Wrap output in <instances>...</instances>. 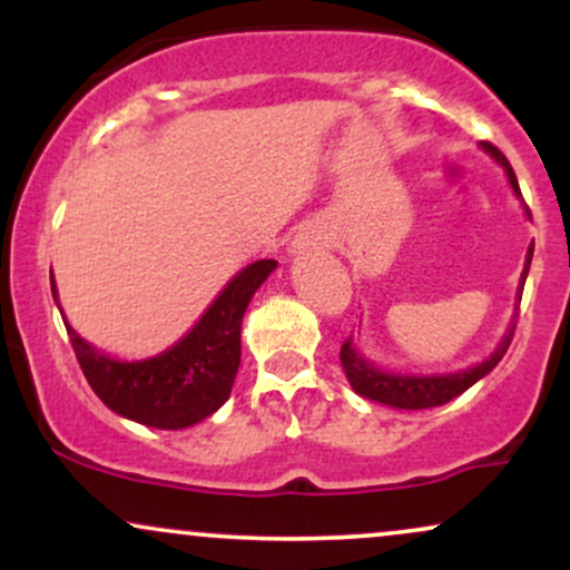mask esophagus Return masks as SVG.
I'll use <instances>...</instances> for the list:
<instances>
[{"label":"esophagus","instance_id":"obj_1","mask_svg":"<svg viewBox=\"0 0 570 570\" xmlns=\"http://www.w3.org/2000/svg\"><path fill=\"white\" fill-rule=\"evenodd\" d=\"M299 244H303V246H311V244H313V240H311V238H307V235H305V238H303V240H299Z\"/></svg>","mask_w":570,"mask_h":570}]
</instances>
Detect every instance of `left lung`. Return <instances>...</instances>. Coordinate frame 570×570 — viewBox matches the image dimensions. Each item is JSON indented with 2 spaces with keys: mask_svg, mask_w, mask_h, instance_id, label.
I'll return each mask as SVG.
<instances>
[{
  "mask_svg": "<svg viewBox=\"0 0 570 570\" xmlns=\"http://www.w3.org/2000/svg\"><path fill=\"white\" fill-rule=\"evenodd\" d=\"M482 149H485L488 155H493L495 163H501L503 171H507V176H509V185H512V189H514V195L517 198H522L520 185H517V176L512 171V166H509V160L503 158L501 149L493 147L490 141H482ZM528 217H531V212H528ZM531 259H533V248H528V259H525V271H522V278H520V289L525 286L528 271H531ZM512 337H514V324L509 326V332L503 335L499 348L490 353L485 362L474 364V367H466V370L448 372V375H399V372H383L356 351V345H353L351 337L345 340L343 348H340V362H343L345 375H348L353 391H356L358 396L372 399V402L389 404V407H399V410H426V407H440V404H448L450 399L461 396L463 391L472 389L480 377H485L488 372L501 362L503 353H507V348H509V343H512Z\"/></svg>",
  "mask_w": 570,
  "mask_h": 570,
  "instance_id": "left-lung-1",
  "label": "left lung"
}]
</instances>
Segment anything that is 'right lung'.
Listing matches in <instances>:
<instances>
[{
    "instance_id": "add662e5",
    "label": "right lung",
    "mask_w": 570,
    "mask_h": 570,
    "mask_svg": "<svg viewBox=\"0 0 570 570\" xmlns=\"http://www.w3.org/2000/svg\"><path fill=\"white\" fill-rule=\"evenodd\" d=\"M276 265V259L246 265L179 343L141 362H120L96 351L63 316L90 389L117 415L153 429H187L214 415L233 391L246 307ZM50 289L61 311L53 278Z\"/></svg>"
}]
</instances>
